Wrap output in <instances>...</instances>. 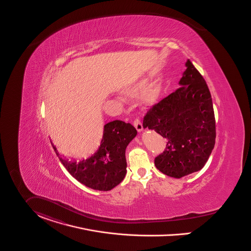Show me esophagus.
<instances>
[{
  "mask_svg": "<svg viewBox=\"0 0 251 251\" xmlns=\"http://www.w3.org/2000/svg\"><path fill=\"white\" fill-rule=\"evenodd\" d=\"M133 125L138 132H142L143 131V129H144L143 128V125H142V123H141V121L139 119H136L134 121Z\"/></svg>",
  "mask_w": 251,
  "mask_h": 251,
  "instance_id": "1",
  "label": "esophagus"
}]
</instances>
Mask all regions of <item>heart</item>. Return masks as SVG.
<instances>
[{"instance_id":"obj_1","label":"heart","mask_w":251,"mask_h":251,"mask_svg":"<svg viewBox=\"0 0 251 251\" xmlns=\"http://www.w3.org/2000/svg\"><path fill=\"white\" fill-rule=\"evenodd\" d=\"M141 85V82H135V83H132V84H129V85H127V87H126V92L127 93H129V94H133L134 92L138 89V87Z\"/></svg>"}]
</instances>
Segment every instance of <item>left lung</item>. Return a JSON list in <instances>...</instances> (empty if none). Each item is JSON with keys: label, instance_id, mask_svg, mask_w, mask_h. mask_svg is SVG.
<instances>
[{"label": "left lung", "instance_id": "8db88e82", "mask_svg": "<svg viewBox=\"0 0 251 251\" xmlns=\"http://www.w3.org/2000/svg\"><path fill=\"white\" fill-rule=\"evenodd\" d=\"M185 67L178 83L181 86L153 105L143 124L167 141L166 151L155 158V167L177 179L204 167L216 138L208 86L189 60Z\"/></svg>", "mask_w": 251, "mask_h": 251}]
</instances>
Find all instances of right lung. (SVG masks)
Returning <instances> with one entry per match:
<instances>
[{"instance_id": "right-lung-1", "label": "right lung", "mask_w": 251, "mask_h": 251, "mask_svg": "<svg viewBox=\"0 0 251 251\" xmlns=\"http://www.w3.org/2000/svg\"><path fill=\"white\" fill-rule=\"evenodd\" d=\"M136 135L133 126L116 120L103 126L100 146L92 155L79 161L59 159L81 184L95 190L108 191L120 184L126 174V150ZM53 149L58 156L54 146Z\"/></svg>"}]
</instances>
